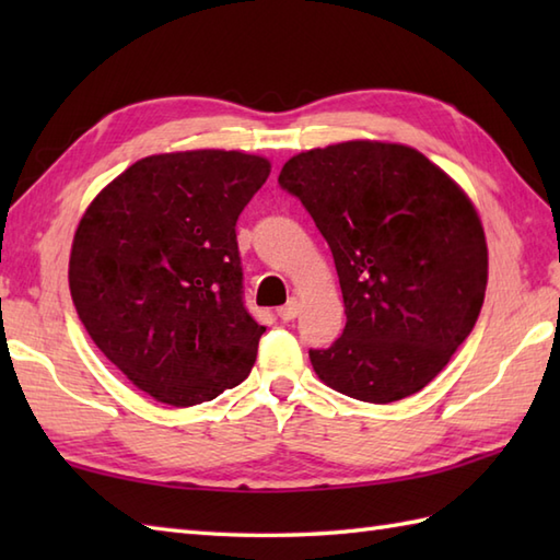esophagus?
Segmentation results:
<instances>
[{"instance_id": "34e87169", "label": "esophagus", "mask_w": 560, "mask_h": 560, "mask_svg": "<svg viewBox=\"0 0 560 560\" xmlns=\"http://www.w3.org/2000/svg\"><path fill=\"white\" fill-rule=\"evenodd\" d=\"M299 311H301V307H299V301L291 299L287 305H281V307H279L277 315L283 319V323H289V319L299 317Z\"/></svg>"}]
</instances>
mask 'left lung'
<instances>
[{"label": "left lung", "mask_w": 560, "mask_h": 560, "mask_svg": "<svg viewBox=\"0 0 560 560\" xmlns=\"http://www.w3.org/2000/svg\"><path fill=\"white\" fill-rule=\"evenodd\" d=\"M279 185L327 241L347 307L329 349H311L325 385L389 404L423 389L477 325L489 249L477 209L423 153L343 141L293 156Z\"/></svg>", "instance_id": "obj_1"}]
</instances>
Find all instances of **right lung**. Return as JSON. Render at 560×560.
<instances>
[{"mask_svg": "<svg viewBox=\"0 0 560 560\" xmlns=\"http://www.w3.org/2000/svg\"><path fill=\"white\" fill-rule=\"evenodd\" d=\"M269 171L241 151L161 153L83 213L71 301L105 359L153 399L195 407L253 371L265 327L243 301L235 221Z\"/></svg>", "mask_w": 560, "mask_h": 560, "instance_id": "right-lung-1", "label": "right lung"}]
</instances>
